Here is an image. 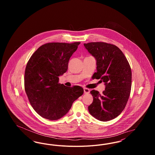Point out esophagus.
<instances>
[{
  "label": "esophagus",
  "mask_w": 155,
  "mask_h": 155,
  "mask_svg": "<svg viewBox=\"0 0 155 155\" xmlns=\"http://www.w3.org/2000/svg\"><path fill=\"white\" fill-rule=\"evenodd\" d=\"M84 94H89L90 92V90L88 88H84Z\"/></svg>",
  "instance_id": "1"
}]
</instances>
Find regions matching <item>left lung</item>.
<instances>
[{"mask_svg": "<svg viewBox=\"0 0 155 155\" xmlns=\"http://www.w3.org/2000/svg\"><path fill=\"white\" fill-rule=\"evenodd\" d=\"M96 60V71L93 79L104 82L102 94L92 90V103L89 113L95 118L107 121L117 117L124 109L131 92L132 73L129 63L122 51L114 45L105 42L84 44Z\"/></svg>", "mask_w": 155, "mask_h": 155, "instance_id": "obj_1", "label": "left lung"}]
</instances>
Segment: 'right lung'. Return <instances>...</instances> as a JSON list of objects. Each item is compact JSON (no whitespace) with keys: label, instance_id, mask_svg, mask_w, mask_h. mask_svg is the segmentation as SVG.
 <instances>
[{"label":"right lung","instance_id":"1","mask_svg":"<svg viewBox=\"0 0 155 155\" xmlns=\"http://www.w3.org/2000/svg\"><path fill=\"white\" fill-rule=\"evenodd\" d=\"M80 44H45L33 53L27 64L25 91L32 107L43 118H61L84 93L80 86L68 87L59 83V76L66 72L70 58Z\"/></svg>","mask_w":155,"mask_h":155}]
</instances>
